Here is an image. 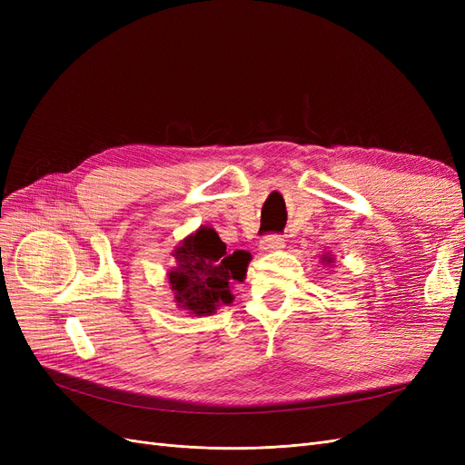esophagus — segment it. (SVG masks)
I'll return each mask as SVG.
<instances>
[{"label": "esophagus", "mask_w": 465, "mask_h": 465, "mask_svg": "<svg viewBox=\"0 0 465 465\" xmlns=\"http://www.w3.org/2000/svg\"><path fill=\"white\" fill-rule=\"evenodd\" d=\"M281 248H285V241L277 234L263 236L260 241V250L262 252H273V250H281Z\"/></svg>", "instance_id": "esophagus-1"}]
</instances>
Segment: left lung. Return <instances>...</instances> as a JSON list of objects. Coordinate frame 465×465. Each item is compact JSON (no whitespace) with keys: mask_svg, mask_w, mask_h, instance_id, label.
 I'll return each instance as SVG.
<instances>
[{"mask_svg":"<svg viewBox=\"0 0 465 465\" xmlns=\"http://www.w3.org/2000/svg\"><path fill=\"white\" fill-rule=\"evenodd\" d=\"M323 260H326V262H328V263H330V262H331V260H333V258H330V256H326V258H323Z\"/></svg>","mask_w":465,"mask_h":465,"instance_id":"obj_1","label":"left lung"}]
</instances>
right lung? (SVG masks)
<instances>
[{
  "label": "right lung",
  "mask_w": 465,
  "mask_h": 465,
  "mask_svg": "<svg viewBox=\"0 0 465 465\" xmlns=\"http://www.w3.org/2000/svg\"><path fill=\"white\" fill-rule=\"evenodd\" d=\"M173 256L176 265L168 272V283L174 302L193 316H211L217 306L231 304V283L244 281L252 260L250 252H227V244L211 227L186 236Z\"/></svg>",
  "instance_id": "obj_1"
}]
</instances>
